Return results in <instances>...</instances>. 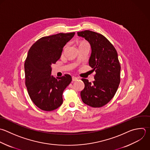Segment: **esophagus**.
<instances>
[{"instance_id":"34e87169","label":"esophagus","mask_w":150,"mask_h":150,"mask_svg":"<svg viewBox=\"0 0 150 150\" xmlns=\"http://www.w3.org/2000/svg\"><path fill=\"white\" fill-rule=\"evenodd\" d=\"M79 80V78H78V77H74V76H73V77H72V81H77V80Z\"/></svg>"}]
</instances>
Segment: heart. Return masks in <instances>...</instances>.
<instances>
[{"mask_svg": "<svg viewBox=\"0 0 150 150\" xmlns=\"http://www.w3.org/2000/svg\"><path fill=\"white\" fill-rule=\"evenodd\" d=\"M84 44H87V43H86V42H81L80 44V45H84ZM79 45V46H80Z\"/></svg>", "mask_w": 150, "mask_h": 150, "instance_id": "1", "label": "heart"}]
</instances>
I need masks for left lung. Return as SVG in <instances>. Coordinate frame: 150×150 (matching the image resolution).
I'll use <instances>...</instances> for the list:
<instances>
[{"label": "left lung", "instance_id": "1", "mask_svg": "<svg viewBox=\"0 0 150 150\" xmlns=\"http://www.w3.org/2000/svg\"><path fill=\"white\" fill-rule=\"evenodd\" d=\"M90 44L91 54L89 66L96 71L91 83L82 79L84 88L80 95L83 102L92 107L107 104L114 96L120 83L121 66L117 52L103 35L90 30L77 32Z\"/></svg>", "mask_w": 150, "mask_h": 150}]
</instances>
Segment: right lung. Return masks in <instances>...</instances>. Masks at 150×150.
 <instances>
[{
	"label": "right lung",
	"instance_id": "1",
	"mask_svg": "<svg viewBox=\"0 0 150 150\" xmlns=\"http://www.w3.org/2000/svg\"><path fill=\"white\" fill-rule=\"evenodd\" d=\"M75 33H58L37 40L30 47L25 63V84L33 103L40 109L50 111L63 103V92L71 83L69 74L54 78L52 64L60 58L66 44Z\"/></svg>",
	"mask_w": 150,
	"mask_h": 150
}]
</instances>
